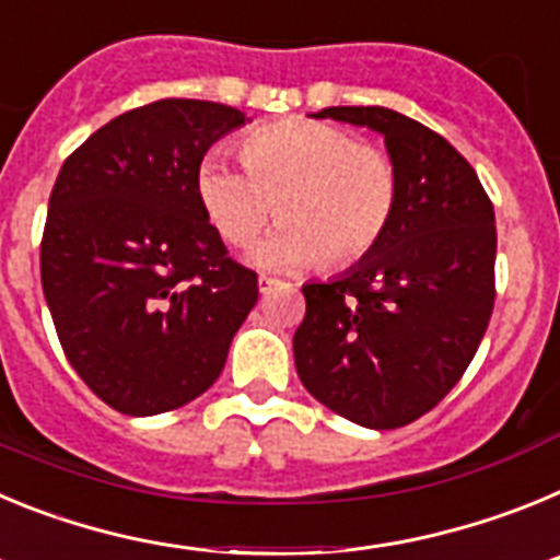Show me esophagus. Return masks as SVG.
<instances>
[{"instance_id":"34e87169","label":"esophagus","mask_w":560,"mask_h":560,"mask_svg":"<svg viewBox=\"0 0 560 560\" xmlns=\"http://www.w3.org/2000/svg\"><path fill=\"white\" fill-rule=\"evenodd\" d=\"M257 285H260V294H269L271 289H277V285H280V280H277V277H269V275H260L257 277Z\"/></svg>"}]
</instances>
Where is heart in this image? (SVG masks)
<instances>
[{"label":"heart","instance_id":"obj_1","mask_svg":"<svg viewBox=\"0 0 560 560\" xmlns=\"http://www.w3.org/2000/svg\"><path fill=\"white\" fill-rule=\"evenodd\" d=\"M241 162L207 153L196 190L230 246H246L275 215L283 226L257 249L275 269L323 260L339 271L373 255L400 205V173L387 151L316 120H283L241 137Z\"/></svg>","mask_w":560,"mask_h":560}]
</instances>
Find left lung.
Instances as JSON below:
<instances>
[{"mask_svg":"<svg viewBox=\"0 0 560 560\" xmlns=\"http://www.w3.org/2000/svg\"><path fill=\"white\" fill-rule=\"evenodd\" d=\"M314 117L384 133L400 205L373 255L330 283L303 285L296 375L359 427H407L452 393L491 323L493 205L463 153L418 120L384 106Z\"/></svg>","mask_w":560,"mask_h":560,"instance_id":"obj_1","label":"left lung"}]
</instances>
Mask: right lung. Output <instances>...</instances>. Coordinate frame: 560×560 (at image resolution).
<instances>
[{"instance_id":"right-lung-1","label":"right lung","mask_w":560,"mask_h":560,"mask_svg":"<svg viewBox=\"0 0 560 560\" xmlns=\"http://www.w3.org/2000/svg\"><path fill=\"white\" fill-rule=\"evenodd\" d=\"M210 101L148 103L69 153L42 235L58 341L103 404L145 418L212 387L257 303L196 190L207 148L244 126Z\"/></svg>"}]
</instances>
